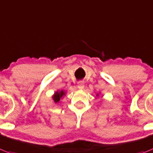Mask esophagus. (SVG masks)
I'll return each instance as SVG.
<instances>
[{
  "mask_svg": "<svg viewBox=\"0 0 153 153\" xmlns=\"http://www.w3.org/2000/svg\"><path fill=\"white\" fill-rule=\"evenodd\" d=\"M78 88L79 89H83L84 88H85V85H84V83L82 82H79L78 83Z\"/></svg>",
  "mask_w": 153,
  "mask_h": 153,
  "instance_id": "1",
  "label": "esophagus"
}]
</instances>
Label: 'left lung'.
I'll use <instances>...</instances> for the list:
<instances>
[{
  "instance_id": "1",
  "label": "left lung",
  "mask_w": 153,
  "mask_h": 153,
  "mask_svg": "<svg viewBox=\"0 0 153 153\" xmlns=\"http://www.w3.org/2000/svg\"><path fill=\"white\" fill-rule=\"evenodd\" d=\"M97 96H98V95H99V94H97Z\"/></svg>"
}]
</instances>
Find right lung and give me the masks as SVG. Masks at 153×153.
I'll list each match as a JSON object with an SVG mask.
<instances>
[{
    "label": "right lung",
    "mask_w": 153,
    "mask_h": 153,
    "mask_svg": "<svg viewBox=\"0 0 153 153\" xmlns=\"http://www.w3.org/2000/svg\"><path fill=\"white\" fill-rule=\"evenodd\" d=\"M65 94H66V92L64 91L63 90H59L55 92L54 94L53 95V99L55 101V103H59L60 100L62 99V97L65 95Z\"/></svg>",
    "instance_id": "add662e5"
}]
</instances>
